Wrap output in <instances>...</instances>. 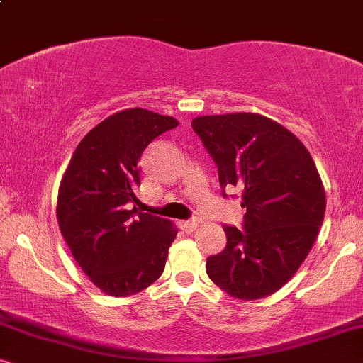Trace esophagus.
I'll use <instances>...</instances> for the list:
<instances>
[{
	"label": "esophagus",
	"mask_w": 363,
	"mask_h": 363,
	"mask_svg": "<svg viewBox=\"0 0 363 363\" xmlns=\"http://www.w3.org/2000/svg\"><path fill=\"white\" fill-rule=\"evenodd\" d=\"M198 221L196 220H188V221H180V228L186 233H193L196 230Z\"/></svg>",
	"instance_id": "1"
}]
</instances>
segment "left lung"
Masks as SVG:
<instances>
[{
  "instance_id": "8db88e82",
  "label": "left lung",
  "mask_w": 363,
  "mask_h": 363,
  "mask_svg": "<svg viewBox=\"0 0 363 363\" xmlns=\"http://www.w3.org/2000/svg\"><path fill=\"white\" fill-rule=\"evenodd\" d=\"M191 127L216 163L223 195L241 190L246 210L242 230L223 226L226 247L208 257L206 274L236 299L274 294L304 262L324 221L315 163L294 133L259 113L203 116Z\"/></svg>"
}]
</instances>
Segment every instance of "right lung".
<instances>
[{
    "label": "right lung",
    "instance_id": "1",
    "mask_svg": "<svg viewBox=\"0 0 363 363\" xmlns=\"http://www.w3.org/2000/svg\"><path fill=\"white\" fill-rule=\"evenodd\" d=\"M177 118L135 107L112 113L79 143L57 195V223L74 259L113 297L137 294L165 269L178 230L143 213L140 157Z\"/></svg>",
    "mask_w": 363,
    "mask_h": 363
}]
</instances>
